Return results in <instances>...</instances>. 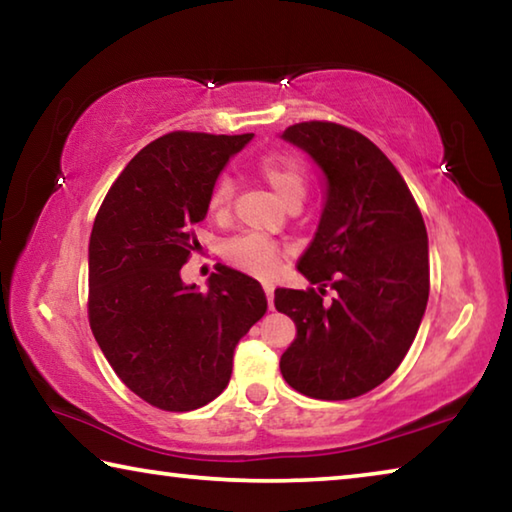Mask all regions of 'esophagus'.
<instances>
[{
	"label": "esophagus",
	"mask_w": 512,
	"mask_h": 512,
	"mask_svg": "<svg viewBox=\"0 0 512 512\" xmlns=\"http://www.w3.org/2000/svg\"><path fill=\"white\" fill-rule=\"evenodd\" d=\"M266 291V300H268V309H273V287H264Z\"/></svg>",
	"instance_id": "esophagus-1"
}]
</instances>
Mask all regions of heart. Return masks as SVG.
I'll return each mask as SVG.
<instances>
[{"label": "heart", "mask_w": 512, "mask_h": 512, "mask_svg": "<svg viewBox=\"0 0 512 512\" xmlns=\"http://www.w3.org/2000/svg\"><path fill=\"white\" fill-rule=\"evenodd\" d=\"M257 171L284 205H300L302 196L307 192V176L305 167L293 155H266V158L259 160ZM232 194H235V185H232L228 176L216 180L210 198H207V210H210V214L216 216V219H225L232 205ZM223 255L230 264H235L241 271L255 277L273 275L277 257H280L271 241L257 235H244L228 241L223 246Z\"/></svg>", "instance_id": "b5f03b06"}]
</instances>
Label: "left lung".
Masks as SVG:
<instances>
[{
  "mask_svg": "<svg viewBox=\"0 0 512 512\" xmlns=\"http://www.w3.org/2000/svg\"><path fill=\"white\" fill-rule=\"evenodd\" d=\"M282 140L323 171L325 205L298 262L318 289H275V309L296 323L280 370L302 395L352 400L391 377L418 334L429 300L427 228L400 171L368 137L302 121Z\"/></svg>",
  "mask_w": 512,
  "mask_h": 512,
  "instance_id": "obj_1",
  "label": "left lung"
}]
</instances>
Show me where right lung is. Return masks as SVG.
I'll list each match as a JSON object with an SVG mask.
<instances>
[{"mask_svg": "<svg viewBox=\"0 0 512 512\" xmlns=\"http://www.w3.org/2000/svg\"><path fill=\"white\" fill-rule=\"evenodd\" d=\"M246 135L176 131L135 155L103 198L90 235L88 316L117 377L162 411L223 393L241 336L266 314L262 284L219 266L207 291L180 280L201 248L194 225Z\"/></svg>", "mask_w": 512, "mask_h": 512, "instance_id": "1", "label": "right lung"}]
</instances>
